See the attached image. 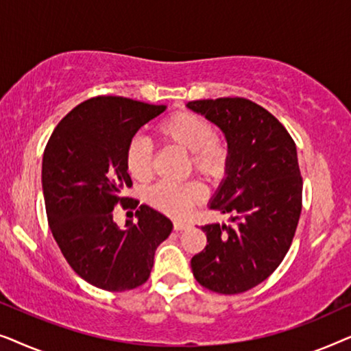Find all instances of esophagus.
Returning a JSON list of instances; mask_svg holds the SVG:
<instances>
[{
	"label": "esophagus",
	"instance_id": "1",
	"mask_svg": "<svg viewBox=\"0 0 351 351\" xmlns=\"http://www.w3.org/2000/svg\"><path fill=\"white\" fill-rule=\"evenodd\" d=\"M186 227H189V223L186 222H174L176 232H182V230H185Z\"/></svg>",
	"mask_w": 351,
	"mask_h": 351
}]
</instances>
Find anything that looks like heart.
Segmentation results:
<instances>
[{
    "mask_svg": "<svg viewBox=\"0 0 351 351\" xmlns=\"http://www.w3.org/2000/svg\"><path fill=\"white\" fill-rule=\"evenodd\" d=\"M161 141L189 152L195 171L209 179L223 176L228 166V145L222 137L214 134V126L208 119L191 112H177L162 119L156 128ZM124 162L129 176L137 182L152 177V145L145 137L136 136L128 143ZM204 198V186L199 182L182 185L156 184L147 191L145 199L153 208L172 217H185L195 204Z\"/></svg>",
    "mask_w": 351,
    "mask_h": 351,
    "instance_id": "b5f03b06",
    "label": "heart"
}]
</instances>
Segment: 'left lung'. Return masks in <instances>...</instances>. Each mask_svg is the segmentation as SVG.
I'll use <instances>...</instances> for the list:
<instances>
[{
	"label": "left lung",
	"mask_w": 351,
	"mask_h": 351,
	"mask_svg": "<svg viewBox=\"0 0 351 351\" xmlns=\"http://www.w3.org/2000/svg\"><path fill=\"white\" fill-rule=\"evenodd\" d=\"M193 112L222 129L225 179L209 208L232 223L201 227L208 244L191 258L193 276L217 294H241L265 281L289 251L302 210L295 143L261 105L243 97L193 100Z\"/></svg>",
	"instance_id": "8db88e82"
}]
</instances>
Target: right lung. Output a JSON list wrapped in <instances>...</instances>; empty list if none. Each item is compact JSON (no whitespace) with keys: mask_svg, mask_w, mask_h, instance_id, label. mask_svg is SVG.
I'll use <instances>...</instances> for the list:
<instances>
[{"mask_svg":"<svg viewBox=\"0 0 351 351\" xmlns=\"http://www.w3.org/2000/svg\"><path fill=\"white\" fill-rule=\"evenodd\" d=\"M166 105L100 95L62 118L43 155V193L52 237L70 267L99 289L123 292L150 276L155 251L172 232V222L150 206L136 210L137 223L119 228L114 206L132 185L124 155L143 124Z\"/></svg>","mask_w":351,"mask_h":351,"instance_id":"1","label":"right lung"}]
</instances>
